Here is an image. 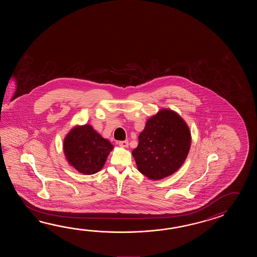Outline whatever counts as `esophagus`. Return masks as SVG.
<instances>
[{"label": "esophagus", "instance_id": "1", "mask_svg": "<svg viewBox=\"0 0 257 257\" xmlns=\"http://www.w3.org/2000/svg\"><path fill=\"white\" fill-rule=\"evenodd\" d=\"M118 145L121 147L126 148L128 146V142L127 141H122V142H118Z\"/></svg>", "mask_w": 257, "mask_h": 257}]
</instances>
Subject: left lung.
I'll return each instance as SVG.
<instances>
[{"label": "left lung", "mask_w": 257, "mask_h": 257, "mask_svg": "<svg viewBox=\"0 0 257 257\" xmlns=\"http://www.w3.org/2000/svg\"><path fill=\"white\" fill-rule=\"evenodd\" d=\"M190 144L191 134L186 122L174 111L163 109L147 121L132 155L142 175L160 180L180 168Z\"/></svg>", "instance_id": "obj_1"}]
</instances>
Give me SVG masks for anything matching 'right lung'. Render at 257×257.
<instances>
[{"mask_svg": "<svg viewBox=\"0 0 257 257\" xmlns=\"http://www.w3.org/2000/svg\"><path fill=\"white\" fill-rule=\"evenodd\" d=\"M69 164L84 175H93L103 168L113 145L89 125L75 126L63 144Z\"/></svg>", "mask_w": 257, "mask_h": 257, "instance_id": "obj_1", "label": "right lung"}]
</instances>
